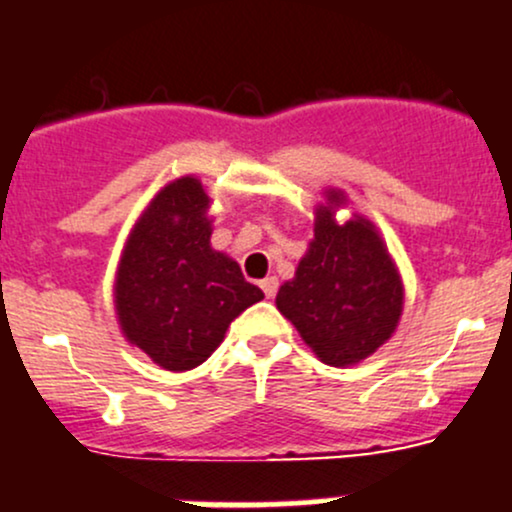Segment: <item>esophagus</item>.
<instances>
[{
    "mask_svg": "<svg viewBox=\"0 0 512 512\" xmlns=\"http://www.w3.org/2000/svg\"><path fill=\"white\" fill-rule=\"evenodd\" d=\"M260 287H262V292H265V297L272 299L274 294H277V287H279L277 277H265V279H262V282H260Z\"/></svg>",
    "mask_w": 512,
    "mask_h": 512,
    "instance_id": "34e87169",
    "label": "esophagus"
}]
</instances>
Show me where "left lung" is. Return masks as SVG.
<instances>
[{
    "label": "left lung",
    "instance_id": "8db88e82",
    "mask_svg": "<svg viewBox=\"0 0 512 512\" xmlns=\"http://www.w3.org/2000/svg\"><path fill=\"white\" fill-rule=\"evenodd\" d=\"M346 196L326 191L316 206L314 240L294 279L277 292V309L292 321L321 363L343 368L378 351L402 314L400 272L375 225L363 215L336 223Z\"/></svg>",
    "mask_w": 512,
    "mask_h": 512
}]
</instances>
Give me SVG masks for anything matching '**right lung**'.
I'll list each match as a JSON object with an SVG mask.
<instances>
[{
  "label": "right lung",
  "instance_id": "obj_1",
  "mask_svg": "<svg viewBox=\"0 0 512 512\" xmlns=\"http://www.w3.org/2000/svg\"><path fill=\"white\" fill-rule=\"evenodd\" d=\"M206 188L193 176L166 184L139 215L115 277L122 333L164 370L211 358L230 321L265 299L240 265L211 247Z\"/></svg>",
  "mask_w": 512,
  "mask_h": 512
}]
</instances>
